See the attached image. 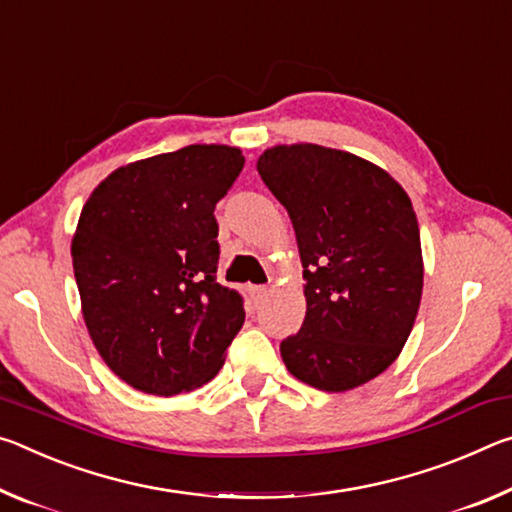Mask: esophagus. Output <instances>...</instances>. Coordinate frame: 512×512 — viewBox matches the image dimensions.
Segmentation results:
<instances>
[{
    "instance_id": "34e87169",
    "label": "esophagus",
    "mask_w": 512,
    "mask_h": 512,
    "mask_svg": "<svg viewBox=\"0 0 512 512\" xmlns=\"http://www.w3.org/2000/svg\"><path fill=\"white\" fill-rule=\"evenodd\" d=\"M267 292L270 290H267L265 286H254L251 288V297H254V301H263L267 297Z\"/></svg>"
}]
</instances>
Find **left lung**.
<instances>
[{
    "mask_svg": "<svg viewBox=\"0 0 512 512\" xmlns=\"http://www.w3.org/2000/svg\"><path fill=\"white\" fill-rule=\"evenodd\" d=\"M256 170L286 206L306 279V317L281 342L283 363L324 392L372 381L395 363L420 311L410 197L379 165L311 142L265 149Z\"/></svg>",
    "mask_w": 512,
    "mask_h": 512,
    "instance_id": "8db88e82",
    "label": "left lung"
}]
</instances>
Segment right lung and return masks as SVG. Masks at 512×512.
Wrapping results in <instances>:
<instances>
[{
  "instance_id": "right-lung-1",
  "label": "right lung",
  "mask_w": 512,
  "mask_h": 512,
  "mask_svg": "<svg viewBox=\"0 0 512 512\" xmlns=\"http://www.w3.org/2000/svg\"><path fill=\"white\" fill-rule=\"evenodd\" d=\"M242 165L238 147L188 145L117 167L83 206L72 238L83 320L131 388L172 397L224 365L245 308L215 279V204Z\"/></svg>"
}]
</instances>
